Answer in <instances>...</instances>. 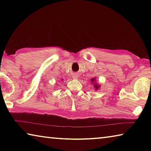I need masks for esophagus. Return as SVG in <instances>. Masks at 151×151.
<instances>
[{
  "label": "esophagus",
  "instance_id": "34e87169",
  "mask_svg": "<svg viewBox=\"0 0 151 151\" xmlns=\"http://www.w3.org/2000/svg\"><path fill=\"white\" fill-rule=\"evenodd\" d=\"M74 77H75V78H76V77H77V75H74Z\"/></svg>",
  "mask_w": 151,
  "mask_h": 151
}]
</instances>
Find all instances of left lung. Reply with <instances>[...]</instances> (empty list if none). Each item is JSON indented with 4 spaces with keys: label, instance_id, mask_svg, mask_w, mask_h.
Returning a JSON list of instances; mask_svg holds the SVG:
<instances>
[{
    "label": "left lung",
    "instance_id": "8db88e82",
    "mask_svg": "<svg viewBox=\"0 0 151 151\" xmlns=\"http://www.w3.org/2000/svg\"><path fill=\"white\" fill-rule=\"evenodd\" d=\"M91 81H92V82H94V78H92V79H91ZM93 84H94V83H93ZM94 87L96 88V89H99V86H97V85H94Z\"/></svg>",
    "mask_w": 151,
    "mask_h": 151
}]
</instances>
